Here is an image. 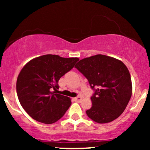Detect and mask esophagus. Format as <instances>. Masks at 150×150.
Listing matches in <instances>:
<instances>
[{"label": "esophagus", "instance_id": "esophagus-1", "mask_svg": "<svg viewBox=\"0 0 150 150\" xmlns=\"http://www.w3.org/2000/svg\"><path fill=\"white\" fill-rule=\"evenodd\" d=\"M82 98L80 97V96H78V97L74 98V100H75V101H77V102H80L81 101H82Z\"/></svg>", "mask_w": 150, "mask_h": 150}]
</instances>
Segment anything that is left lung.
Returning a JSON list of instances; mask_svg holds the SVG:
<instances>
[{
  "mask_svg": "<svg viewBox=\"0 0 150 150\" xmlns=\"http://www.w3.org/2000/svg\"><path fill=\"white\" fill-rule=\"evenodd\" d=\"M75 67L95 90L91 97L92 107L86 111L89 118L98 123L118 118L132 96L131 78L126 65L115 58L97 54L80 60Z\"/></svg>",
  "mask_w": 150,
  "mask_h": 150,
  "instance_id": "left-lung-1",
  "label": "left lung"
}]
</instances>
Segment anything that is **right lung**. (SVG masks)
Segmentation results:
<instances>
[{
    "mask_svg": "<svg viewBox=\"0 0 150 150\" xmlns=\"http://www.w3.org/2000/svg\"><path fill=\"white\" fill-rule=\"evenodd\" d=\"M78 61V58L47 54L33 58L22 68L17 79V94L29 116L45 124L63 116L71 99L52 90H57L58 80Z\"/></svg>",
    "mask_w": 150,
    "mask_h": 150,
    "instance_id": "1",
    "label": "right lung"
}]
</instances>
